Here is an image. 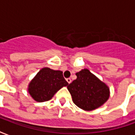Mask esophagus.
Here are the masks:
<instances>
[{"instance_id":"esophagus-1","label":"esophagus","mask_w":135,"mask_h":135,"mask_svg":"<svg viewBox=\"0 0 135 135\" xmlns=\"http://www.w3.org/2000/svg\"><path fill=\"white\" fill-rule=\"evenodd\" d=\"M66 81H67V82L69 84H70L71 82V78H67V79H66Z\"/></svg>"}]
</instances>
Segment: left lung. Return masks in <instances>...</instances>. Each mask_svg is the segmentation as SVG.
<instances>
[{"label": "left lung", "instance_id": "left-lung-1", "mask_svg": "<svg viewBox=\"0 0 135 135\" xmlns=\"http://www.w3.org/2000/svg\"><path fill=\"white\" fill-rule=\"evenodd\" d=\"M76 79L67 86L74 103L85 110H93L107 101L110 92L104 82L85 69L76 73Z\"/></svg>", "mask_w": 135, "mask_h": 135}]
</instances>
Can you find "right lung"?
<instances>
[{
  "label": "right lung",
  "mask_w": 135,
  "mask_h": 135,
  "mask_svg": "<svg viewBox=\"0 0 135 135\" xmlns=\"http://www.w3.org/2000/svg\"><path fill=\"white\" fill-rule=\"evenodd\" d=\"M68 85L61 71L45 67L30 82L28 92L35 101L45 102L51 99L61 88Z\"/></svg>",
  "instance_id": "obj_1"
}]
</instances>
